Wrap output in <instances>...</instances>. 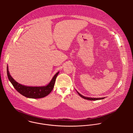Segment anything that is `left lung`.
<instances>
[{
	"label": "left lung",
	"mask_w": 133,
	"mask_h": 133,
	"mask_svg": "<svg viewBox=\"0 0 133 133\" xmlns=\"http://www.w3.org/2000/svg\"><path fill=\"white\" fill-rule=\"evenodd\" d=\"M77 93L78 94V95L81 97H82V98H84L85 99H87V100L97 101V100H99V99H104L105 98L104 97H103V98H90V97H85V96H83V95H82L81 94H79L78 91H77Z\"/></svg>",
	"instance_id": "8db88e82"
}]
</instances>
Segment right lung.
Segmentation results:
<instances>
[{"mask_svg":"<svg viewBox=\"0 0 133 133\" xmlns=\"http://www.w3.org/2000/svg\"><path fill=\"white\" fill-rule=\"evenodd\" d=\"M7 76L9 80L13 85L14 87L23 96L30 98H41L46 96L52 91L54 84L56 81V79L59 71L57 72L52 78L50 82L46 86L43 87H29L22 85L16 82L13 78L11 76L8 71V66L7 67Z\"/></svg>","mask_w":133,"mask_h":133,"instance_id":"obj_1","label":"right lung"}]
</instances>
